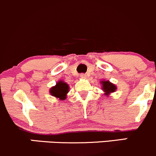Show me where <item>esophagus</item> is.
<instances>
[{"label":"esophagus","instance_id":"esophagus-1","mask_svg":"<svg viewBox=\"0 0 156 156\" xmlns=\"http://www.w3.org/2000/svg\"><path fill=\"white\" fill-rule=\"evenodd\" d=\"M80 77L85 79L86 77V74H85V73H81V74H80Z\"/></svg>","mask_w":156,"mask_h":156}]
</instances>
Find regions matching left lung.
<instances>
[{
  "label": "left lung",
  "instance_id": "obj_1",
  "mask_svg": "<svg viewBox=\"0 0 156 156\" xmlns=\"http://www.w3.org/2000/svg\"><path fill=\"white\" fill-rule=\"evenodd\" d=\"M101 86H102V90L105 92V95L108 96L110 93L114 92L117 89L116 86L109 81H101Z\"/></svg>",
  "mask_w": 156,
  "mask_h": 156
}]
</instances>
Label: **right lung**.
Masks as SVG:
<instances>
[{
  "label": "right lung",
  "instance_id": "add662e5",
  "mask_svg": "<svg viewBox=\"0 0 156 156\" xmlns=\"http://www.w3.org/2000/svg\"><path fill=\"white\" fill-rule=\"evenodd\" d=\"M69 92V86L64 81H59L55 86L51 88L50 93L52 96L64 100L66 98L67 92Z\"/></svg>",
  "mask_w": 156,
  "mask_h": 156
}]
</instances>
